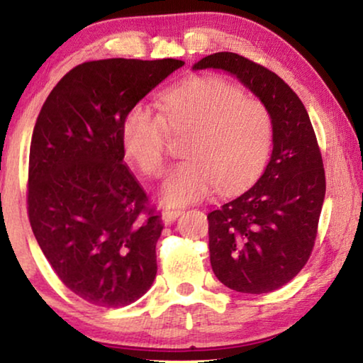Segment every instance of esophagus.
I'll return each instance as SVG.
<instances>
[{
  "mask_svg": "<svg viewBox=\"0 0 363 363\" xmlns=\"http://www.w3.org/2000/svg\"><path fill=\"white\" fill-rule=\"evenodd\" d=\"M182 213H183V210H180V208H167V210H163L162 216L167 223H170V221H175L177 218L182 215Z\"/></svg>",
  "mask_w": 363,
  "mask_h": 363,
  "instance_id": "1",
  "label": "esophagus"
}]
</instances>
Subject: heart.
<instances>
[{
    "instance_id": "obj_1",
    "label": "heart",
    "mask_w": 363,
    "mask_h": 363,
    "mask_svg": "<svg viewBox=\"0 0 363 363\" xmlns=\"http://www.w3.org/2000/svg\"><path fill=\"white\" fill-rule=\"evenodd\" d=\"M162 113L137 104L122 122V143L142 175L165 172L168 128L191 130L188 160L178 163L162 186L167 205L198 201L215 190L236 193L256 182L272 148L274 125L261 99L245 96L221 76H196L160 96Z\"/></svg>"
}]
</instances>
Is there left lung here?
I'll list each match as a JSON object with an SVG mask.
<instances>
[{
	"instance_id": "left-lung-1",
	"label": "left lung",
	"mask_w": 363,
	"mask_h": 363,
	"mask_svg": "<svg viewBox=\"0 0 363 363\" xmlns=\"http://www.w3.org/2000/svg\"><path fill=\"white\" fill-rule=\"evenodd\" d=\"M223 69L269 107L272 155L255 186L208 213L210 261L226 287L246 294L279 289L314 250L325 172L311 118L297 94L269 69L235 52H215L193 69Z\"/></svg>"
}]
</instances>
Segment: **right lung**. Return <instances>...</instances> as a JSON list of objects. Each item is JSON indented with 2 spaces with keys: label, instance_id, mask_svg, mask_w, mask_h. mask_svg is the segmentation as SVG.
<instances>
[{
  "label": "right lung",
  "instance_id": "add662e5",
  "mask_svg": "<svg viewBox=\"0 0 363 363\" xmlns=\"http://www.w3.org/2000/svg\"><path fill=\"white\" fill-rule=\"evenodd\" d=\"M180 59H101L56 84L33 130L28 216L62 284L89 304L122 307L150 289L163 225L123 165L122 122Z\"/></svg>",
  "mask_w": 363,
  "mask_h": 363
}]
</instances>
